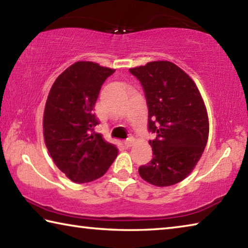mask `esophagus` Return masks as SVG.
<instances>
[{"instance_id": "34e87169", "label": "esophagus", "mask_w": 248, "mask_h": 248, "mask_svg": "<svg viewBox=\"0 0 248 248\" xmlns=\"http://www.w3.org/2000/svg\"><path fill=\"white\" fill-rule=\"evenodd\" d=\"M133 143H134V138H132V137H130V138H128L127 140L124 141V144L127 146V148H130V146H132Z\"/></svg>"}]
</instances>
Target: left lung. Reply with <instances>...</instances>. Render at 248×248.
Wrapping results in <instances>:
<instances>
[{
    "mask_svg": "<svg viewBox=\"0 0 248 248\" xmlns=\"http://www.w3.org/2000/svg\"><path fill=\"white\" fill-rule=\"evenodd\" d=\"M143 87L149 109L148 129L153 158L139 167L145 182L171 186L191 173L202 155L209 120L194 81L170 61H153L130 69Z\"/></svg>",
    "mask_w": 248,
    "mask_h": 248,
    "instance_id": "obj_1",
    "label": "left lung"
}]
</instances>
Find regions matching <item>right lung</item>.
I'll return each instance as SVG.
<instances>
[{"instance_id":"right-lung-1","label":"right lung","mask_w":248,"mask_h":248,"mask_svg":"<svg viewBox=\"0 0 248 248\" xmlns=\"http://www.w3.org/2000/svg\"><path fill=\"white\" fill-rule=\"evenodd\" d=\"M114 69L89 61L69 66L54 81L44 114L46 146L54 164L74 183H89L106 173L117 157L116 146L95 133L93 109Z\"/></svg>"}]
</instances>
